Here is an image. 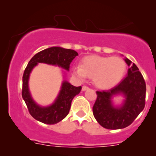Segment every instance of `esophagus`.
<instances>
[{
    "mask_svg": "<svg viewBox=\"0 0 156 156\" xmlns=\"http://www.w3.org/2000/svg\"><path fill=\"white\" fill-rule=\"evenodd\" d=\"M88 89H89V88L88 87V86H82V91H86V90H88Z\"/></svg>",
    "mask_w": 156,
    "mask_h": 156,
    "instance_id": "esophagus-1",
    "label": "esophagus"
}]
</instances>
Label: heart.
Returning a JSON list of instances; mask_svg holds the SVG:
<instances>
[{"instance_id":"obj_1","label":"heart","mask_w":156,"mask_h":156,"mask_svg":"<svg viewBox=\"0 0 156 156\" xmlns=\"http://www.w3.org/2000/svg\"><path fill=\"white\" fill-rule=\"evenodd\" d=\"M72 70L79 79L91 77L97 87L109 89L121 82L126 74V64L118 56L89 55L82 59L81 66H74Z\"/></svg>"}]
</instances>
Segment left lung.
Here are the masks:
<instances>
[{"label":"left lung","instance_id":"obj_1","mask_svg":"<svg viewBox=\"0 0 156 156\" xmlns=\"http://www.w3.org/2000/svg\"><path fill=\"white\" fill-rule=\"evenodd\" d=\"M129 68L122 82L109 90L97 91L93 108V115L101 126L108 129H119L129 126L145 105L146 85L135 63L126 58ZM122 94L125 100L120 106H115L112 97Z\"/></svg>","mask_w":156,"mask_h":156}]
</instances>
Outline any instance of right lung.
<instances>
[{
	"instance_id": "right-lung-1",
	"label": "right lung",
	"mask_w": 156,
	"mask_h": 156,
	"mask_svg": "<svg viewBox=\"0 0 156 156\" xmlns=\"http://www.w3.org/2000/svg\"><path fill=\"white\" fill-rule=\"evenodd\" d=\"M78 55V52L74 50L61 47H51L37 52L30 60L23 76L22 97L27 106L30 114L36 120L49 125L63 120L68 115L73 98L80 93L82 86L75 87L67 80H63L61 89L55 101L49 106H40L34 101L29 89L30 74L34 67L37 66V63H43L58 66L69 70L70 63Z\"/></svg>"
}]
</instances>
